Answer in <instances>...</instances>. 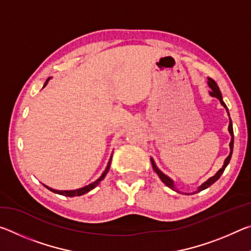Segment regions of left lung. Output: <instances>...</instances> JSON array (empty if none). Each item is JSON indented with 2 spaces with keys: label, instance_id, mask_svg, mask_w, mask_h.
Instances as JSON below:
<instances>
[{
  "label": "left lung",
  "instance_id": "obj_1",
  "mask_svg": "<svg viewBox=\"0 0 251 251\" xmlns=\"http://www.w3.org/2000/svg\"><path fill=\"white\" fill-rule=\"evenodd\" d=\"M208 85H209V87L211 88V91L209 92L210 96H212V97H216V99H218V100H219L220 104H222V105L224 106V107L226 108L227 113H228V116H229L228 108H227L226 104L224 103V100H223V96H222V93H220V91H219V87H218L217 83H216L214 79H211V78H208ZM228 130H229V133H230V135H231V141H230V144H229V146H230V154H229V155H228V157H227V158L225 159V163H224V165H223V167L220 168L219 171H218L217 173H216L214 176L210 177L209 179L206 180L205 182H203V184H201V186H199V187H198V189L196 190V193H198V192H201V190L206 189V188H208V187H209V186H211L212 184H214L215 181H217V180L219 179V177L222 176V174L224 173L225 168L227 167V165L229 164V161H230L231 155H232V148H233V129H232V123H231V118H230V116H229V126H228ZM151 161L152 168H154V171L156 172L157 175L159 176V178H160V179H161V181H163L164 184L166 185L167 187H169V188H172V189H174V190H176L177 193H179V190H177V189L175 188V185H174V181L171 179V178H169L168 176L165 175V174H164L163 172H160L159 169H158V167L156 166V164H155L154 159L151 158ZM187 195H189V194H187Z\"/></svg>",
  "mask_w": 251,
  "mask_h": 251
}]
</instances>
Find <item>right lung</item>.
Instances as JSON below:
<instances>
[{
	"mask_svg": "<svg viewBox=\"0 0 251 251\" xmlns=\"http://www.w3.org/2000/svg\"><path fill=\"white\" fill-rule=\"evenodd\" d=\"M50 78V77H49L48 79H46V82H45V84H44V86H46V84L49 83ZM112 156H113V155H112ZM112 156H110V158H109V161H108L107 166H106L105 171L103 172V174H101V176L99 178V179H97V180H96V181H94V182H92V184H90V185H87V186H85V187H82V188H78V189H75V190H56V189L50 188V187L46 186V185H44V184H43V185L46 187V188L50 189V192H53V193H55V194H58V195H63V196H66V197L82 196V195L86 194V193H88V192H91L92 189H94L95 187L100 184V181H101V180L104 179V177L106 176V174H107V173H108V171H109V167H110V161H112Z\"/></svg>",
	"mask_w": 251,
	"mask_h": 251,
	"instance_id": "add662e5",
	"label": "right lung"
}]
</instances>
